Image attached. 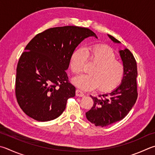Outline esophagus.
<instances>
[{"instance_id": "34e87169", "label": "esophagus", "mask_w": 155, "mask_h": 155, "mask_svg": "<svg viewBox=\"0 0 155 155\" xmlns=\"http://www.w3.org/2000/svg\"><path fill=\"white\" fill-rule=\"evenodd\" d=\"M76 95L79 97H83L85 96V94H84V93L81 90L77 89V91H76Z\"/></svg>"}]
</instances>
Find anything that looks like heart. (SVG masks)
I'll use <instances>...</instances> for the list:
<instances>
[{"instance_id": "obj_1", "label": "heart", "mask_w": 155, "mask_h": 155, "mask_svg": "<svg viewBox=\"0 0 155 155\" xmlns=\"http://www.w3.org/2000/svg\"><path fill=\"white\" fill-rule=\"evenodd\" d=\"M86 60L94 65L89 74H81L73 79L75 85L84 90H91L97 87L100 91H112L121 83L125 68L110 47L106 45L87 46L74 51L70 58V68L74 74L83 69Z\"/></svg>"}]
</instances>
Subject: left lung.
I'll use <instances>...</instances> for the list:
<instances>
[{"label":"left lung","mask_w":155,"mask_h":155,"mask_svg":"<svg viewBox=\"0 0 155 155\" xmlns=\"http://www.w3.org/2000/svg\"><path fill=\"white\" fill-rule=\"evenodd\" d=\"M108 36L113 43H120L112 36ZM119 52L125 68L120 85L111 93L100 95L99 97L90 95L94 104L85 115L87 120L95 126L103 127L124 119L136 102L137 70L136 60L128 49Z\"/></svg>","instance_id":"1"}]
</instances>
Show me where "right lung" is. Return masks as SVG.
<instances>
[{
  "label": "right lung",
  "mask_w": 155,
  "mask_h": 155,
  "mask_svg": "<svg viewBox=\"0 0 155 155\" xmlns=\"http://www.w3.org/2000/svg\"><path fill=\"white\" fill-rule=\"evenodd\" d=\"M89 36L97 38L86 28L55 27L38 34L27 45L17 66L15 95L28 116L44 122L62 114L76 90L66 70L76 47Z\"/></svg>",
  "instance_id": "1"
}]
</instances>
